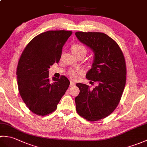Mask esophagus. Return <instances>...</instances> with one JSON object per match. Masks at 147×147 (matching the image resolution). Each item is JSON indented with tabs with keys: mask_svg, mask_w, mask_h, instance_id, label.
I'll return each mask as SVG.
<instances>
[{
	"mask_svg": "<svg viewBox=\"0 0 147 147\" xmlns=\"http://www.w3.org/2000/svg\"><path fill=\"white\" fill-rule=\"evenodd\" d=\"M74 85H75V83H74L73 82V81H71V82H70V86L71 87H72V86H74Z\"/></svg>",
	"mask_w": 147,
	"mask_h": 147,
	"instance_id": "obj_1",
	"label": "esophagus"
}]
</instances>
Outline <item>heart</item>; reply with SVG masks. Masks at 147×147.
Instances as JSON below:
<instances>
[{
  "label": "heart",
  "instance_id": "heart-1",
  "mask_svg": "<svg viewBox=\"0 0 147 147\" xmlns=\"http://www.w3.org/2000/svg\"><path fill=\"white\" fill-rule=\"evenodd\" d=\"M72 51H73V54L75 55L79 54H84L85 55L87 53V49L86 47L82 44H80V43L74 44L72 47ZM82 73V71H78L76 70H71L68 72L69 76L72 79H76L78 75Z\"/></svg>",
  "mask_w": 147,
  "mask_h": 147
}]
</instances>
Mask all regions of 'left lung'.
Listing matches in <instances>:
<instances>
[{"mask_svg": "<svg viewBox=\"0 0 147 147\" xmlns=\"http://www.w3.org/2000/svg\"><path fill=\"white\" fill-rule=\"evenodd\" d=\"M75 35L94 52L86 77L98 85L92 89L76 84L80 89L75 98L76 111L87 121H97L112 113L121 100L126 82L125 58L117 43L104 33L77 32Z\"/></svg>", "mask_w": 147, "mask_h": 147, "instance_id": "left-lung-1", "label": "left lung"}]
</instances>
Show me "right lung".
<instances>
[{"mask_svg":"<svg viewBox=\"0 0 147 147\" xmlns=\"http://www.w3.org/2000/svg\"><path fill=\"white\" fill-rule=\"evenodd\" d=\"M71 31L51 30L31 40L22 52L16 74L20 94L30 110L45 116L55 111L69 86L66 77L49 80V69L60 60Z\"/></svg>","mask_w":147,"mask_h":147,"instance_id":"1","label":"right lung"}]
</instances>
